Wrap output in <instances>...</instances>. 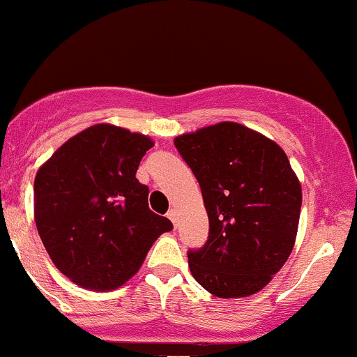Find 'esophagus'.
Listing matches in <instances>:
<instances>
[{
  "mask_svg": "<svg viewBox=\"0 0 357 357\" xmlns=\"http://www.w3.org/2000/svg\"><path fill=\"white\" fill-rule=\"evenodd\" d=\"M167 218L173 221V225L176 227V223H178V211H176V208H171V210L167 211Z\"/></svg>",
  "mask_w": 357,
  "mask_h": 357,
  "instance_id": "esophagus-1",
  "label": "esophagus"
}]
</instances>
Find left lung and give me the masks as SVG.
I'll return each instance as SVG.
<instances>
[{
	"label": "left lung",
	"mask_w": 357,
	"mask_h": 357,
	"mask_svg": "<svg viewBox=\"0 0 357 357\" xmlns=\"http://www.w3.org/2000/svg\"><path fill=\"white\" fill-rule=\"evenodd\" d=\"M202 188L210 220L203 248L188 252L191 275L220 298L257 294L296 243L302 188L277 142L220 122L174 137Z\"/></svg>",
	"instance_id": "1"
}]
</instances>
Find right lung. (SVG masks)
<instances>
[{"instance_id":"1","label":"right lung","mask_w":357,"mask_h":357,"mask_svg":"<svg viewBox=\"0 0 357 357\" xmlns=\"http://www.w3.org/2000/svg\"><path fill=\"white\" fill-rule=\"evenodd\" d=\"M153 139L112 124L61 144L35 176V223L55 267L73 284L114 290L136 275L173 223L149 210L137 181Z\"/></svg>"}]
</instances>
